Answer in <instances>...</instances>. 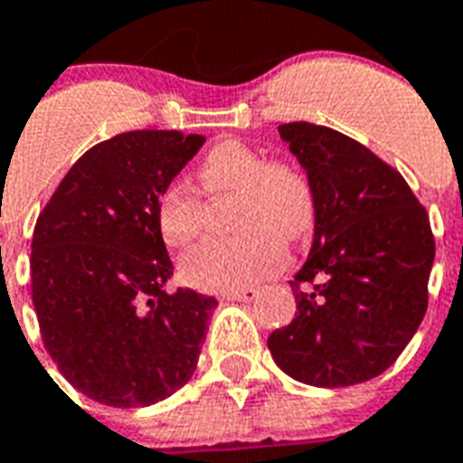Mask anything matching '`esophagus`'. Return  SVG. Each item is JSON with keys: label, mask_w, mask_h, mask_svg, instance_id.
<instances>
[{"label": "esophagus", "mask_w": 463, "mask_h": 463, "mask_svg": "<svg viewBox=\"0 0 463 463\" xmlns=\"http://www.w3.org/2000/svg\"><path fill=\"white\" fill-rule=\"evenodd\" d=\"M259 297V289L254 287H244V289H232L228 294H223V298H231V301H254Z\"/></svg>", "instance_id": "1"}]
</instances>
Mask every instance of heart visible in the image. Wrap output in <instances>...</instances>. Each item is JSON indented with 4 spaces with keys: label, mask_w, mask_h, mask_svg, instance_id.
Instances as JSON below:
<instances>
[{
    "label": "heart",
    "mask_w": 463,
    "mask_h": 463,
    "mask_svg": "<svg viewBox=\"0 0 463 463\" xmlns=\"http://www.w3.org/2000/svg\"><path fill=\"white\" fill-rule=\"evenodd\" d=\"M209 197L238 195L231 240H207L184 256L181 278L202 291H232L273 275L285 263V245L313 231L316 195L308 176L287 162L238 141L213 146L197 166ZM157 231L172 250L195 242L204 223V202L195 188L169 184L155 207Z\"/></svg>",
    "instance_id": "heart-1"
}]
</instances>
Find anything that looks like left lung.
Returning <instances> with one entry per match:
<instances>
[{"instance_id":"1","label":"left lung","mask_w":463,"mask_h":463,"mask_svg":"<svg viewBox=\"0 0 463 463\" xmlns=\"http://www.w3.org/2000/svg\"><path fill=\"white\" fill-rule=\"evenodd\" d=\"M316 195V232L291 279L297 316L268 336L308 386L370 382L405 351L429 306L436 240L407 181L370 147L310 122L278 127Z\"/></svg>"}]
</instances>
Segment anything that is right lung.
<instances>
[{
  "instance_id": "right-lung-1",
  "label": "right lung",
  "mask_w": 463,
  "mask_h": 463,
  "mask_svg": "<svg viewBox=\"0 0 463 463\" xmlns=\"http://www.w3.org/2000/svg\"><path fill=\"white\" fill-rule=\"evenodd\" d=\"M204 136L127 131L77 159L33 235V304L61 374L108 407H147L188 383L216 298L166 294L174 266L155 207Z\"/></svg>"
}]
</instances>
